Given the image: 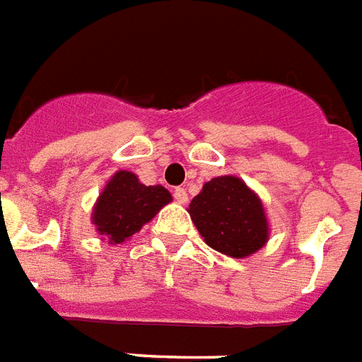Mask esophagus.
<instances>
[{
    "mask_svg": "<svg viewBox=\"0 0 362 362\" xmlns=\"http://www.w3.org/2000/svg\"><path fill=\"white\" fill-rule=\"evenodd\" d=\"M173 195H175L176 203H180V205H186L187 203V192L184 189V187H176Z\"/></svg>",
    "mask_w": 362,
    "mask_h": 362,
    "instance_id": "esophagus-1",
    "label": "esophagus"
}]
</instances>
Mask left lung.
Segmentation results:
<instances>
[{
  "label": "left lung",
  "mask_w": 362,
  "mask_h": 362,
  "mask_svg": "<svg viewBox=\"0 0 362 362\" xmlns=\"http://www.w3.org/2000/svg\"><path fill=\"white\" fill-rule=\"evenodd\" d=\"M187 212L206 245L231 258L255 255L269 237L260 197L237 176L206 182Z\"/></svg>",
  "instance_id": "1"
}]
</instances>
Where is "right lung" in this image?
<instances>
[{"mask_svg": "<svg viewBox=\"0 0 362 362\" xmlns=\"http://www.w3.org/2000/svg\"><path fill=\"white\" fill-rule=\"evenodd\" d=\"M170 201L169 189L144 186L136 175L117 170L96 199L93 224L102 239L119 245L142 230V226L148 224Z\"/></svg>", "mask_w": 362, "mask_h": 362, "instance_id": "obj_1", "label": "right lung"}]
</instances>
